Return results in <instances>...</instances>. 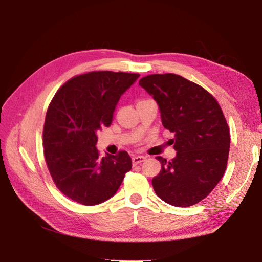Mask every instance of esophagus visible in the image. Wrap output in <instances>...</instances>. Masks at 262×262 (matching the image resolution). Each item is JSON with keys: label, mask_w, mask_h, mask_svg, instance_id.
<instances>
[{"label": "esophagus", "mask_w": 262, "mask_h": 262, "mask_svg": "<svg viewBox=\"0 0 262 262\" xmlns=\"http://www.w3.org/2000/svg\"><path fill=\"white\" fill-rule=\"evenodd\" d=\"M146 160V157L144 156H134L132 157V163L133 165H138V164H141L142 162H144Z\"/></svg>", "instance_id": "34e87169"}]
</instances>
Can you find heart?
Masks as SVG:
<instances>
[{
    "instance_id": "heart-1",
    "label": "heart",
    "mask_w": 262,
    "mask_h": 262,
    "mask_svg": "<svg viewBox=\"0 0 262 262\" xmlns=\"http://www.w3.org/2000/svg\"><path fill=\"white\" fill-rule=\"evenodd\" d=\"M147 100H150V99H140V100L138 101V105H139V104H142V102H145V101H147Z\"/></svg>"
}]
</instances>
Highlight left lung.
I'll use <instances>...</instances> for the list:
<instances>
[{
    "label": "left lung",
    "mask_w": 262,
    "mask_h": 262,
    "mask_svg": "<svg viewBox=\"0 0 262 262\" xmlns=\"http://www.w3.org/2000/svg\"><path fill=\"white\" fill-rule=\"evenodd\" d=\"M139 85L160 107L165 129L175 133L176 157L162 156L152 184L163 201L186 208L203 200L223 177L229 153V129L216 99L203 87L177 74H152Z\"/></svg>",
    "instance_id": "8db88e82"
}]
</instances>
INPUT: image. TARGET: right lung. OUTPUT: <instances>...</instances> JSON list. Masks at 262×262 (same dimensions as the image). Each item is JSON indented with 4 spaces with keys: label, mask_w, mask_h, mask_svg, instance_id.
<instances>
[{
    "label": "right lung",
    "mask_w": 262,
    "mask_h": 262,
    "mask_svg": "<svg viewBox=\"0 0 262 262\" xmlns=\"http://www.w3.org/2000/svg\"><path fill=\"white\" fill-rule=\"evenodd\" d=\"M140 74L95 71L55 93L43 125L45 158L55 186L70 199L96 205L120 187L132 161L125 150L100 157L97 131L110 125L121 95Z\"/></svg>",
    "instance_id": "add662e5"
}]
</instances>
